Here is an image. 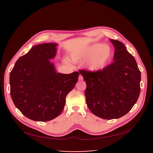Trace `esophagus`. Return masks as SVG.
I'll use <instances>...</instances> for the list:
<instances>
[{
  "label": "esophagus",
  "mask_w": 153,
  "mask_h": 153,
  "mask_svg": "<svg viewBox=\"0 0 153 153\" xmlns=\"http://www.w3.org/2000/svg\"><path fill=\"white\" fill-rule=\"evenodd\" d=\"M78 79H79V81H82V80L83 79V76H82V75H79Z\"/></svg>",
  "instance_id": "obj_1"
}]
</instances>
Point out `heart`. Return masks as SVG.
<instances>
[{
  "label": "heart",
  "mask_w": 153,
  "mask_h": 153,
  "mask_svg": "<svg viewBox=\"0 0 153 153\" xmlns=\"http://www.w3.org/2000/svg\"><path fill=\"white\" fill-rule=\"evenodd\" d=\"M112 56V50L109 46L95 43L86 48L82 53L75 55V60H87V67L91 71L102 69L108 62Z\"/></svg>",
  "instance_id": "obj_1"
}]
</instances>
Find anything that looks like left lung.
Returning <instances> with one entry per match:
<instances>
[{
    "mask_svg": "<svg viewBox=\"0 0 153 153\" xmlns=\"http://www.w3.org/2000/svg\"><path fill=\"white\" fill-rule=\"evenodd\" d=\"M115 48L114 62L95 71L79 70L87 84L86 103L95 116L105 120L126 115L140 94L141 71L122 42L110 39Z\"/></svg>",
    "mask_w": 153,
    "mask_h": 153,
    "instance_id": "obj_1",
    "label": "left lung"
}]
</instances>
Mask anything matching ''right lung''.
<instances>
[{"mask_svg": "<svg viewBox=\"0 0 153 153\" xmlns=\"http://www.w3.org/2000/svg\"><path fill=\"white\" fill-rule=\"evenodd\" d=\"M56 44L32 47L19 58L10 74V95L16 107L27 118L47 122L59 116L66 97L78 80V71L57 73L49 59L56 53Z\"/></svg>", "mask_w": 153, "mask_h": 153, "instance_id": "right-lung-1", "label": "right lung"}]
</instances>
